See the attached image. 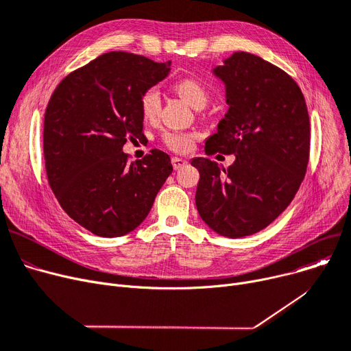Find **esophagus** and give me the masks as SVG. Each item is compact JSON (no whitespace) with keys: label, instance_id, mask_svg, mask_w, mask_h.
Returning <instances> with one entry per match:
<instances>
[{"label":"esophagus","instance_id":"34e87169","mask_svg":"<svg viewBox=\"0 0 351 351\" xmlns=\"http://www.w3.org/2000/svg\"><path fill=\"white\" fill-rule=\"evenodd\" d=\"M172 165H173L175 169H180L185 165H188V160L186 159H182V158H178V156H173L172 158Z\"/></svg>","mask_w":351,"mask_h":351}]
</instances>
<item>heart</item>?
<instances>
[{"mask_svg":"<svg viewBox=\"0 0 351 351\" xmlns=\"http://www.w3.org/2000/svg\"><path fill=\"white\" fill-rule=\"evenodd\" d=\"M175 90L176 94L186 104H189L193 109L206 106L209 101V92L206 86L193 78L179 80L175 84ZM141 110L146 119H154L158 117L160 110V94L156 88H149L143 92L141 97ZM163 141L171 149L183 152L188 151L192 146L193 138L186 134H166L163 136Z\"/></svg>","mask_w":351,"mask_h":351,"instance_id":"b5f03b06","label":"heart"}]
</instances>
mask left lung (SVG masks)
<instances>
[{"instance_id": "8db88e82", "label": "left lung", "mask_w": 351, "mask_h": 351, "mask_svg": "<svg viewBox=\"0 0 351 351\" xmlns=\"http://www.w3.org/2000/svg\"><path fill=\"white\" fill-rule=\"evenodd\" d=\"M225 84L228 112L205 142L206 155H234L225 169L193 158L195 202L217 234L237 239L269 226L293 200L306 175L310 121L299 85L285 71L249 52H234L212 69Z\"/></svg>"}]
</instances>
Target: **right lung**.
<instances>
[{"instance_id": "1", "label": "right lung", "mask_w": 351, "mask_h": 351, "mask_svg": "<svg viewBox=\"0 0 351 351\" xmlns=\"http://www.w3.org/2000/svg\"><path fill=\"white\" fill-rule=\"evenodd\" d=\"M171 61L122 51L101 55L65 77L48 102L44 158L62 209L94 234L118 237L151 212L173 168L152 149L128 163L123 145L143 136L141 97L168 77Z\"/></svg>"}]
</instances>
